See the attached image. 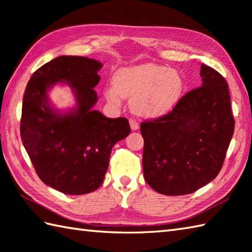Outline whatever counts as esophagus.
<instances>
[{"mask_svg": "<svg viewBox=\"0 0 252 252\" xmlns=\"http://www.w3.org/2000/svg\"><path fill=\"white\" fill-rule=\"evenodd\" d=\"M130 126L133 131H136V130H138V127H140V125H138L135 120L130 119Z\"/></svg>", "mask_w": 252, "mask_h": 252, "instance_id": "esophagus-1", "label": "esophagus"}]
</instances>
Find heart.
I'll list each match as a JSON object with an SVG mask.
<instances>
[{"label":"heart","mask_w":252,"mask_h":252,"mask_svg":"<svg viewBox=\"0 0 252 252\" xmlns=\"http://www.w3.org/2000/svg\"><path fill=\"white\" fill-rule=\"evenodd\" d=\"M112 85L105 90L107 99L119 104L121 97L131 98L133 111L147 118L167 114L184 91V80L178 71L152 63L119 69Z\"/></svg>","instance_id":"1"}]
</instances>
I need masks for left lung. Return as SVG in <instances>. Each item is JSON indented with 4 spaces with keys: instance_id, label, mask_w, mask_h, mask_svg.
Wrapping results in <instances>:
<instances>
[{
    "instance_id": "left-lung-1",
    "label": "left lung",
    "mask_w": 252,
    "mask_h": 252,
    "mask_svg": "<svg viewBox=\"0 0 252 252\" xmlns=\"http://www.w3.org/2000/svg\"><path fill=\"white\" fill-rule=\"evenodd\" d=\"M201 87L189 91L168 115L141 123L143 170L159 194H191L217 178L234 134L228 85L201 65Z\"/></svg>"
}]
</instances>
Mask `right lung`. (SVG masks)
<instances>
[{"label":"right lung","instance_id":"obj_1","mask_svg":"<svg viewBox=\"0 0 252 252\" xmlns=\"http://www.w3.org/2000/svg\"><path fill=\"white\" fill-rule=\"evenodd\" d=\"M101 63L81 56H60L32 74L25 91L20 135L41 181L67 195L94 191L103 183L111 149L130 134L126 118H107L97 101ZM67 84L76 99L68 112L54 109L48 91Z\"/></svg>","mask_w":252,"mask_h":252}]
</instances>
